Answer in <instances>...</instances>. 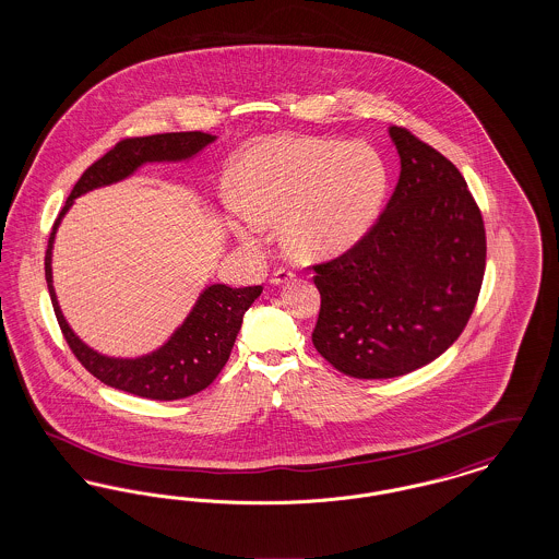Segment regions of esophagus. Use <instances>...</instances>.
Returning a JSON list of instances; mask_svg holds the SVG:
<instances>
[{
	"instance_id": "1",
	"label": "esophagus",
	"mask_w": 559,
	"mask_h": 559,
	"mask_svg": "<svg viewBox=\"0 0 559 559\" xmlns=\"http://www.w3.org/2000/svg\"><path fill=\"white\" fill-rule=\"evenodd\" d=\"M295 278V274H293L292 270H285V267H281V270H276L274 274H272V278H270V283L272 285H285V283H289Z\"/></svg>"
}]
</instances>
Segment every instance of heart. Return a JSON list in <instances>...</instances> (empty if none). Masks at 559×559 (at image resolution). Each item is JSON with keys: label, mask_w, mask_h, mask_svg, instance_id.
Here are the masks:
<instances>
[{"label": "heart", "mask_w": 559, "mask_h": 559, "mask_svg": "<svg viewBox=\"0 0 559 559\" xmlns=\"http://www.w3.org/2000/svg\"><path fill=\"white\" fill-rule=\"evenodd\" d=\"M240 201L230 224L258 245L267 219L297 260H326L372 230L390 190V169L369 142L278 133L247 148L237 169Z\"/></svg>", "instance_id": "b5f03b06"}]
</instances>
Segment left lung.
Wrapping results in <instances>:
<instances>
[{
	"instance_id": "obj_1",
	"label": "left lung",
	"mask_w": 559,
	"mask_h": 559,
	"mask_svg": "<svg viewBox=\"0 0 559 559\" xmlns=\"http://www.w3.org/2000/svg\"><path fill=\"white\" fill-rule=\"evenodd\" d=\"M396 190L371 233L314 266L320 292L312 344L356 379L417 371L456 342L486 266L478 205L461 171L404 128Z\"/></svg>"
}]
</instances>
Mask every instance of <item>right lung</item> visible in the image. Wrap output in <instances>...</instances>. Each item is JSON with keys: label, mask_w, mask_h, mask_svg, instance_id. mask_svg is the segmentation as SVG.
I'll return each instance as SVG.
<instances>
[{"label": "right lung", "mask_w": 559, "mask_h": 559, "mask_svg": "<svg viewBox=\"0 0 559 559\" xmlns=\"http://www.w3.org/2000/svg\"><path fill=\"white\" fill-rule=\"evenodd\" d=\"M215 140L217 138L212 133L203 132L157 133L121 140L103 159L96 160L83 171L80 182L71 190L62 212L53 222L52 235L48 240L46 281L52 297L53 312L67 344L81 365L96 379L140 399H188L212 385L213 379L228 362L242 324V314L260 297L262 287L258 285L233 289L222 283L210 285L197 297L187 319L182 320V324L167 337L163 346L135 358L107 356L80 340L60 310L52 281L56 230L81 194L121 182L146 163L192 159Z\"/></svg>", "instance_id": "1"}]
</instances>
